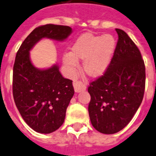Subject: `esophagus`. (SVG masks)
Instances as JSON below:
<instances>
[{
	"mask_svg": "<svg viewBox=\"0 0 156 156\" xmlns=\"http://www.w3.org/2000/svg\"><path fill=\"white\" fill-rule=\"evenodd\" d=\"M73 86H74V91L76 92V93L85 91L86 89V86L85 84L82 83V82H74L73 83Z\"/></svg>",
	"mask_w": 156,
	"mask_h": 156,
	"instance_id": "1",
	"label": "esophagus"
}]
</instances>
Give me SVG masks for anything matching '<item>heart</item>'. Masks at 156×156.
I'll list each match as a JSON object with an SVG mask.
<instances>
[{"mask_svg": "<svg viewBox=\"0 0 156 156\" xmlns=\"http://www.w3.org/2000/svg\"><path fill=\"white\" fill-rule=\"evenodd\" d=\"M116 45V39L110 34L95 35L85 33L74 41L70 53L63 55V63L73 75L78 61L83 60L82 69L86 76L93 79L101 78L110 65Z\"/></svg>", "mask_w": 156, "mask_h": 156, "instance_id": "heart-1", "label": "heart"}]
</instances>
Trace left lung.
I'll use <instances>...</instances> for the list:
<instances>
[{"instance_id":"obj_1","label":"left lung","mask_w":156,"mask_h":156,"mask_svg":"<svg viewBox=\"0 0 156 156\" xmlns=\"http://www.w3.org/2000/svg\"><path fill=\"white\" fill-rule=\"evenodd\" d=\"M115 30L119 40L110 65L88 88L90 121L104 134L115 133L128 125L141 104L145 88V66L140 50L125 31Z\"/></svg>"}]
</instances>
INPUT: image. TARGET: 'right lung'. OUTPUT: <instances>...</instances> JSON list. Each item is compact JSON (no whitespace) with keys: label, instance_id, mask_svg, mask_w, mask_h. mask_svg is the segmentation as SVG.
<instances>
[{"label":"right lung","instance_id":"obj_1","mask_svg":"<svg viewBox=\"0 0 156 156\" xmlns=\"http://www.w3.org/2000/svg\"><path fill=\"white\" fill-rule=\"evenodd\" d=\"M72 33L67 26L46 24L35 28L22 43L13 67L12 93L26 123L40 133H50L63 125L74 90L59 66L38 69L31 63L30 51L42 38L63 41Z\"/></svg>","mask_w":156,"mask_h":156}]
</instances>
